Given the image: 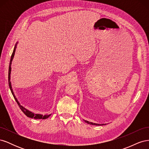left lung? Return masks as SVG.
Returning a JSON list of instances; mask_svg holds the SVG:
<instances>
[{"label": "left lung", "mask_w": 149, "mask_h": 149, "mask_svg": "<svg viewBox=\"0 0 149 149\" xmlns=\"http://www.w3.org/2000/svg\"><path fill=\"white\" fill-rule=\"evenodd\" d=\"M84 121L86 123H88V124H91V125H104V124H96V123H91V122H89V121L86 120H84Z\"/></svg>", "instance_id": "obj_1"}]
</instances>
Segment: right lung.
<instances>
[{
	"label": "right lung",
	"instance_id": "add662e5",
	"mask_svg": "<svg viewBox=\"0 0 149 149\" xmlns=\"http://www.w3.org/2000/svg\"><path fill=\"white\" fill-rule=\"evenodd\" d=\"M18 43V42L16 43L15 45V47H14V49H13V53L12 54V56H11V58H10V64H9V68H8V85H9V88H10V89L11 91V93L12 94V95L13 96V97H14L15 100L16 101V102H17L18 105H19V107L20 108V109L22 110V111L24 112V113L27 116L29 117V118H34V119H47L48 118L49 116H51V114H46V115H42V114H35L33 113V112H31L30 111H29L28 109H26V108H25L24 107H23L22 106L20 105V102L18 101L17 99L16 98L15 96L14 93H13V89H12V85H11V82H10V73H11V64H12V60L13 58V56H14V55H15V49L17 48V44Z\"/></svg>",
	"mask_w": 149,
	"mask_h": 149
}]
</instances>
